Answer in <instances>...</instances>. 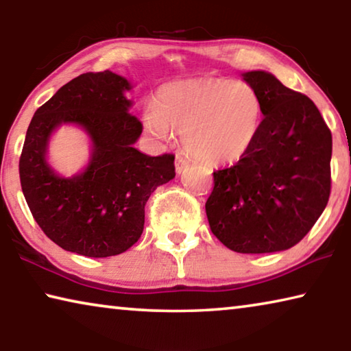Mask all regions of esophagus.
Segmentation results:
<instances>
[{
	"label": "esophagus",
	"instance_id": "esophagus-1",
	"mask_svg": "<svg viewBox=\"0 0 351 351\" xmlns=\"http://www.w3.org/2000/svg\"><path fill=\"white\" fill-rule=\"evenodd\" d=\"M187 165H189L187 159H184L182 156H180V154H176V158H175V170H176V173H181V171H184V169H186Z\"/></svg>",
	"mask_w": 351,
	"mask_h": 351
}]
</instances>
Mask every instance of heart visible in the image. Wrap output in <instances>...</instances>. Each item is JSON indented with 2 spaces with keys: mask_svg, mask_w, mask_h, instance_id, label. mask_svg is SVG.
<instances>
[{
  "mask_svg": "<svg viewBox=\"0 0 351 351\" xmlns=\"http://www.w3.org/2000/svg\"><path fill=\"white\" fill-rule=\"evenodd\" d=\"M263 105L254 86L241 80L192 79L165 83L144 112V128L164 141L170 130L195 161L221 165L239 161L257 139Z\"/></svg>",
  "mask_w": 351,
  "mask_h": 351,
  "instance_id": "heart-1",
  "label": "heart"
}]
</instances>
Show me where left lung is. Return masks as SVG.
I'll return each instance as SVG.
<instances>
[{"mask_svg":"<svg viewBox=\"0 0 351 351\" xmlns=\"http://www.w3.org/2000/svg\"><path fill=\"white\" fill-rule=\"evenodd\" d=\"M263 105L257 139L229 169L213 171L206 201L212 234L230 251L293 247L322 215L331 192V132L305 94L266 71H249Z\"/></svg>","mask_w":351,"mask_h":351,"instance_id":"8db88e82","label":"left lung"}]
</instances>
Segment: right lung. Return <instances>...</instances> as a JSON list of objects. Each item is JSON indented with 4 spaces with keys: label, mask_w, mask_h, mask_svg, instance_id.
I'll return each instance as SVG.
<instances>
[{
    "label": "right lung",
    "mask_w": 351,
    "mask_h": 351,
    "mask_svg": "<svg viewBox=\"0 0 351 351\" xmlns=\"http://www.w3.org/2000/svg\"><path fill=\"white\" fill-rule=\"evenodd\" d=\"M132 85L111 71L86 73L63 85L35 111L20 156L23 195L47 239L85 257H111L132 247L144 230L145 204L175 178V156H147L133 144L142 133L128 112ZM62 123L90 136L92 159L82 174L58 177L45 161L47 142Z\"/></svg>",
    "instance_id": "obj_1"
}]
</instances>
